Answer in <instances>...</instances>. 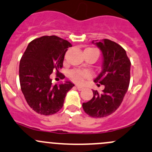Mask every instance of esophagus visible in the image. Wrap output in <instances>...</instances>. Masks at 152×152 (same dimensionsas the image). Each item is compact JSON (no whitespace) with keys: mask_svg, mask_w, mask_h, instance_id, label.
I'll return each mask as SVG.
<instances>
[{"mask_svg":"<svg viewBox=\"0 0 152 152\" xmlns=\"http://www.w3.org/2000/svg\"><path fill=\"white\" fill-rule=\"evenodd\" d=\"M76 88H77L78 91H82L84 89L83 87L80 86V85H76Z\"/></svg>","mask_w":152,"mask_h":152,"instance_id":"1","label":"esophagus"}]
</instances>
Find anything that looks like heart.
<instances>
[{
    "instance_id": "obj_1",
    "label": "heart",
    "mask_w": 152,
    "mask_h": 152,
    "mask_svg": "<svg viewBox=\"0 0 152 152\" xmlns=\"http://www.w3.org/2000/svg\"><path fill=\"white\" fill-rule=\"evenodd\" d=\"M88 49L97 51L96 50L92 49V48H88ZM90 76H91V73L87 70H73L70 73V79L76 83H82L84 79L88 78Z\"/></svg>"
}]
</instances>
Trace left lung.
Wrapping results in <instances>:
<instances>
[{
	"label": "left lung",
	"mask_w": 152,
	"mask_h": 152,
	"mask_svg": "<svg viewBox=\"0 0 152 152\" xmlns=\"http://www.w3.org/2000/svg\"><path fill=\"white\" fill-rule=\"evenodd\" d=\"M92 44L99 48L103 58L102 71L94 82L104 88L102 93L93 91V98L82 107L89 116L101 118L110 115L121 104L130 82L131 61L126 50L116 42L102 39L93 41Z\"/></svg>",
	"instance_id": "8db88e82"
}]
</instances>
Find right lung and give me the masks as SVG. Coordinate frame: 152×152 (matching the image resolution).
I'll list each match as a JSON object with an SVG mask.
<instances>
[{
	"label": "right lung",
	"instance_id": "right-lung-1",
	"mask_svg": "<svg viewBox=\"0 0 152 152\" xmlns=\"http://www.w3.org/2000/svg\"><path fill=\"white\" fill-rule=\"evenodd\" d=\"M72 45L56 35L32 41L19 65L21 91L29 107L42 115L57 113L64 104L67 93L74 86L70 81L53 85L50 75L63 66L64 55ZM61 79L64 76L60 73Z\"/></svg>",
	"mask_w": 152,
	"mask_h": 152
}]
</instances>
